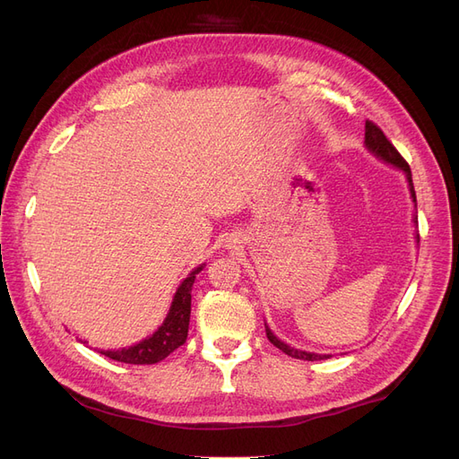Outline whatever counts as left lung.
Instances as JSON below:
<instances>
[{"mask_svg": "<svg viewBox=\"0 0 459 459\" xmlns=\"http://www.w3.org/2000/svg\"><path fill=\"white\" fill-rule=\"evenodd\" d=\"M366 147L373 152L375 157H379L381 160L388 162L396 166V169H400L402 172L406 174L408 178V186H410V193H411V199L415 203V189H413V182H411V170H410V164L404 160V157L400 155V152L396 151V147L386 140V135L383 134V130L377 126V124H373L371 120H366ZM415 224H418V216L413 218ZM415 239H418L420 243V233H415ZM266 337L268 341L277 346V349L283 351L287 356L290 358H297V359H308V362H314V359H324V358H329L327 354H314V352H304V351H299V349H293V346L285 344L283 341L277 339L273 333L270 331V327L266 325Z\"/></svg>", "mask_w": 459, "mask_h": 459, "instance_id": "8db88e82", "label": "left lung"}]
</instances>
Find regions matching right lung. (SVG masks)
I'll return each mask as SVG.
<instances>
[{"instance_id": "right-lung-1", "label": "right lung", "mask_w": 459, "mask_h": 459, "mask_svg": "<svg viewBox=\"0 0 459 459\" xmlns=\"http://www.w3.org/2000/svg\"><path fill=\"white\" fill-rule=\"evenodd\" d=\"M203 270L199 266L193 270L182 285L178 287L172 307L169 316L162 322V325L152 333L151 337L143 339L128 349L120 351H103L110 359H117V362L124 364H134V366H145V364H157L164 359L169 354H172L178 346H182L187 339V329H189V316H191V287L195 283V275Z\"/></svg>"}]
</instances>
